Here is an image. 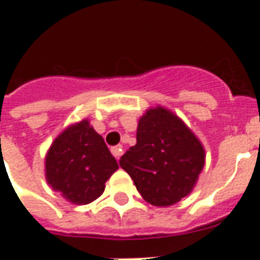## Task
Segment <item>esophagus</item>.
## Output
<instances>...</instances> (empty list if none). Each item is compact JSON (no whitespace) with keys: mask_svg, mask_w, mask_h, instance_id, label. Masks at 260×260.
Here are the masks:
<instances>
[{"mask_svg":"<svg viewBox=\"0 0 260 260\" xmlns=\"http://www.w3.org/2000/svg\"><path fill=\"white\" fill-rule=\"evenodd\" d=\"M111 153H113V156L115 158H119L121 156H122V153H124V149H122V146H114L111 147Z\"/></svg>","mask_w":260,"mask_h":260,"instance_id":"esophagus-1","label":"esophagus"}]
</instances>
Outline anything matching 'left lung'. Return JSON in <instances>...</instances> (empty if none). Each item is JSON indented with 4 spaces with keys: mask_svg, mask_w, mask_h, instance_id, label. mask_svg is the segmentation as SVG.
I'll list each match as a JSON object with an SVG mask.
<instances>
[{
    "mask_svg": "<svg viewBox=\"0 0 260 260\" xmlns=\"http://www.w3.org/2000/svg\"><path fill=\"white\" fill-rule=\"evenodd\" d=\"M206 160L199 138L171 110L156 106L138 121L136 145L119 160L141 196L167 207L193 191Z\"/></svg>",
    "mask_w": 260,
    "mask_h": 260,
    "instance_id": "obj_1",
    "label": "left lung"
}]
</instances>
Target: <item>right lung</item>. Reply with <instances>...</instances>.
<instances>
[{
	"label": "right lung",
	"instance_id": "1",
	"mask_svg": "<svg viewBox=\"0 0 260 260\" xmlns=\"http://www.w3.org/2000/svg\"><path fill=\"white\" fill-rule=\"evenodd\" d=\"M117 170V160L86 118L68 125L44 158L47 184L74 205L96 201Z\"/></svg>",
	"mask_w": 260,
	"mask_h": 260
}]
</instances>
